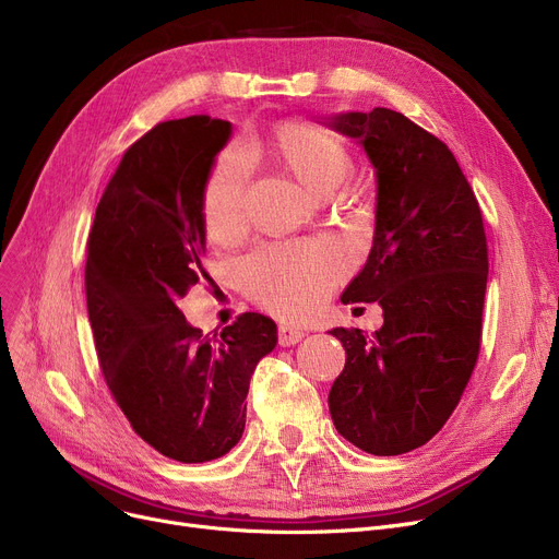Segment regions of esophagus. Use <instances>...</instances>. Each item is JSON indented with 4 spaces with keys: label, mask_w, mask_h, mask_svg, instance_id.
<instances>
[{
    "label": "esophagus",
    "mask_w": 559,
    "mask_h": 559,
    "mask_svg": "<svg viewBox=\"0 0 559 559\" xmlns=\"http://www.w3.org/2000/svg\"><path fill=\"white\" fill-rule=\"evenodd\" d=\"M304 337H306V333L301 329H297V326H287V324L278 326V344L281 346H295Z\"/></svg>",
    "instance_id": "esophagus-1"
}]
</instances>
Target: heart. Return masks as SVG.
<instances>
[{
    "label": "heart",
    "instance_id": "1",
    "mask_svg": "<svg viewBox=\"0 0 559 559\" xmlns=\"http://www.w3.org/2000/svg\"><path fill=\"white\" fill-rule=\"evenodd\" d=\"M264 154L314 194H331L354 167L342 135L308 120L276 124ZM249 160L228 146L203 183L201 213L209 238L219 245L240 240L247 230ZM348 258L326 240L281 242L251 253L240 267V281L251 301L278 317H304L324 301L346 276Z\"/></svg>",
    "mask_w": 559,
    "mask_h": 559
}]
</instances>
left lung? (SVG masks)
<instances>
[{
  "mask_svg": "<svg viewBox=\"0 0 559 559\" xmlns=\"http://www.w3.org/2000/svg\"><path fill=\"white\" fill-rule=\"evenodd\" d=\"M356 138L376 169V230L342 304L383 308V329H333L346 362L329 394L337 432L371 455L432 439L474 373L487 289L478 199L449 146L390 108L326 122Z\"/></svg>",
  "mask_w": 559,
  "mask_h": 559,
  "instance_id": "1",
  "label": "left lung"
}]
</instances>
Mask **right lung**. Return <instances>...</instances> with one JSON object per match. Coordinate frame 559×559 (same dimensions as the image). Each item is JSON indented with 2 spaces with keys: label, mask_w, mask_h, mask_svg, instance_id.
<instances>
[{
  "label": "right lung",
  "mask_w": 559,
  "mask_h": 559,
  "mask_svg": "<svg viewBox=\"0 0 559 559\" xmlns=\"http://www.w3.org/2000/svg\"><path fill=\"white\" fill-rule=\"evenodd\" d=\"M230 122L190 115L156 124L124 152L87 235L85 301L106 385L135 435L197 464L240 442L247 392L276 324L245 312L213 337L179 301L205 278L203 183Z\"/></svg>",
  "instance_id": "right-lung-1"
}]
</instances>
